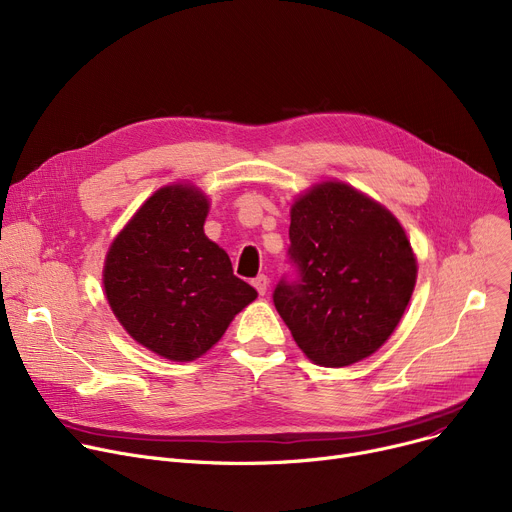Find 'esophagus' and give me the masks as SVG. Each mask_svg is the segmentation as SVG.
Masks as SVG:
<instances>
[{"label": "esophagus", "instance_id": "34e87169", "mask_svg": "<svg viewBox=\"0 0 512 512\" xmlns=\"http://www.w3.org/2000/svg\"><path fill=\"white\" fill-rule=\"evenodd\" d=\"M253 286L259 294H265L267 292V286H270V278H267L265 274H259L257 278H253Z\"/></svg>", "mask_w": 512, "mask_h": 512}]
</instances>
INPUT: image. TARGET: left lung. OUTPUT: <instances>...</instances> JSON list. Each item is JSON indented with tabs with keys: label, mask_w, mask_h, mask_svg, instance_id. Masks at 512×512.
<instances>
[{
	"label": "left lung",
	"mask_w": 512,
	"mask_h": 512,
	"mask_svg": "<svg viewBox=\"0 0 512 512\" xmlns=\"http://www.w3.org/2000/svg\"><path fill=\"white\" fill-rule=\"evenodd\" d=\"M274 305L301 351L353 365L390 338L415 288L411 242L394 215L342 182L317 184L290 211Z\"/></svg>",
	"instance_id": "1"
}]
</instances>
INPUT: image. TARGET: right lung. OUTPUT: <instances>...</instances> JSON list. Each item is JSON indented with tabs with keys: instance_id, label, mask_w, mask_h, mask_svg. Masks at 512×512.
<instances>
[{
	"instance_id": "obj_1",
	"label": "right lung",
	"mask_w": 512,
	"mask_h": 512,
	"mask_svg": "<svg viewBox=\"0 0 512 512\" xmlns=\"http://www.w3.org/2000/svg\"><path fill=\"white\" fill-rule=\"evenodd\" d=\"M209 203L174 184L145 201L107 253L103 286L124 330L159 357L193 361L222 338L257 290L203 224Z\"/></svg>"
}]
</instances>
